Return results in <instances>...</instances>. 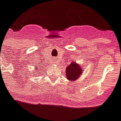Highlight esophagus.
Instances as JSON below:
<instances>
[{
  "label": "esophagus",
  "instance_id": "obj_1",
  "mask_svg": "<svg viewBox=\"0 0 121 121\" xmlns=\"http://www.w3.org/2000/svg\"><path fill=\"white\" fill-rule=\"evenodd\" d=\"M55 64H56V65L59 64V62H58V61H57V60H55Z\"/></svg>",
  "mask_w": 121,
  "mask_h": 121
}]
</instances>
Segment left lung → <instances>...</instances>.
<instances>
[{
  "label": "left lung",
  "mask_w": 121,
  "mask_h": 121,
  "mask_svg": "<svg viewBox=\"0 0 121 121\" xmlns=\"http://www.w3.org/2000/svg\"><path fill=\"white\" fill-rule=\"evenodd\" d=\"M83 69L80 65L74 61L70 62V65L66 68V77L70 81L73 82L78 80L81 76Z\"/></svg>",
  "instance_id": "8db88e82"
}]
</instances>
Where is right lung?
Listing matches in <instances>:
<instances>
[{
    "label": "right lung",
    "mask_w": 121,
    "mask_h": 121,
    "mask_svg": "<svg viewBox=\"0 0 121 121\" xmlns=\"http://www.w3.org/2000/svg\"><path fill=\"white\" fill-rule=\"evenodd\" d=\"M36 68H37V67H36ZM39 70H41V69H39ZM36 70L37 71V70ZM36 70H35V71H36Z\"/></svg>",
    "instance_id": "1"
}]
</instances>
